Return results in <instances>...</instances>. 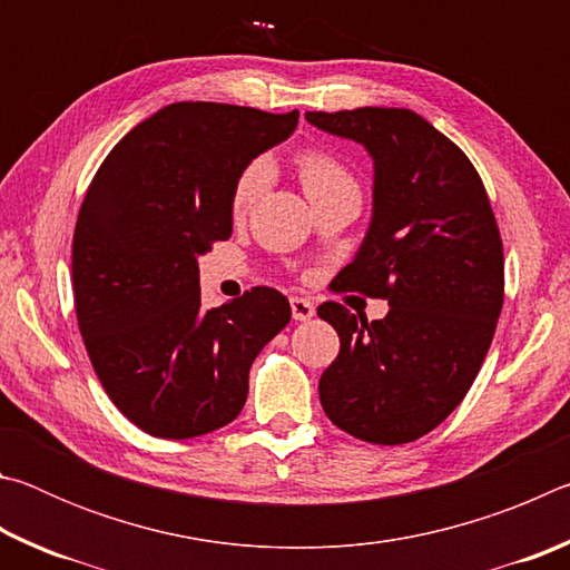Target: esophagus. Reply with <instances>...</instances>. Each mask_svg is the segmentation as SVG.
Listing matches in <instances>:
<instances>
[{"label":"esophagus","instance_id":"1","mask_svg":"<svg viewBox=\"0 0 570 570\" xmlns=\"http://www.w3.org/2000/svg\"><path fill=\"white\" fill-rule=\"evenodd\" d=\"M292 316H294L296 322H308L314 316V304L308 302V298L294 296L292 298Z\"/></svg>","mask_w":570,"mask_h":570}]
</instances>
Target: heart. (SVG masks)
<instances>
[{
	"label": "heart",
	"instance_id": "b5f03b06",
	"mask_svg": "<svg viewBox=\"0 0 570 570\" xmlns=\"http://www.w3.org/2000/svg\"><path fill=\"white\" fill-rule=\"evenodd\" d=\"M296 170L312 204L324 196H334V193H356V196H360V186H356L352 170L330 150H302L296 156ZM268 180H272V168H268V163L262 158L250 160L248 166L240 170L234 186V196H230V210H234V216H244L254 208L256 200L264 196Z\"/></svg>",
	"mask_w": 570,
	"mask_h": 570
}]
</instances>
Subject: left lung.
<instances>
[{
	"label": "left lung",
	"instance_id": "obj_1",
	"mask_svg": "<svg viewBox=\"0 0 570 570\" xmlns=\"http://www.w3.org/2000/svg\"><path fill=\"white\" fill-rule=\"evenodd\" d=\"M374 158L366 238L334 292L387 298L384 320L324 302L340 334L320 380L336 428L374 445H404L448 417L475 382L505 296L498 220L475 166L448 135L404 108L306 112Z\"/></svg>",
	"mask_w": 570,
	"mask_h": 570
}]
</instances>
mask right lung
I'll return each mask as SVG.
<instances>
[{
	"label": "right lung",
	"instance_id": "add662e5",
	"mask_svg": "<svg viewBox=\"0 0 570 570\" xmlns=\"http://www.w3.org/2000/svg\"><path fill=\"white\" fill-rule=\"evenodd\" d=\"M296 122L298 110L173 102L125 135L85 193L72 238L77 324L108 397L153 438L234 422L256 354L292 320L272 286L200 306L198 256L234 230L240 170Z\"/></svg>",
	"mask_w": 570,
	"mask_h": 570
}]
</instances>
